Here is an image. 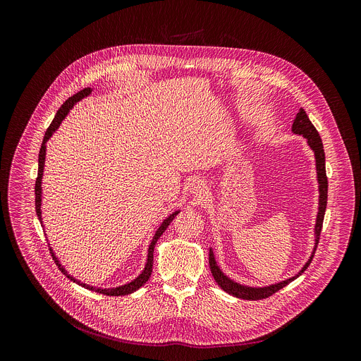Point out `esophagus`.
Segmentation results:
<instances>
[{
	"label": "esophagus",
	"mask_w": 361,
	"mask_h": 361,
	"mask_svg": "<svg viewBox=\"0 0 361 361\" xmlns=\"http://www.w3.org/2000/svg\"><path fill=\"white\" fill-rule=\"evenodd\" d=\"M205 190V184L202 180H192L190 184V191L194 194H202Z\"/></svg>",
	"instance_id": "34e87169"
}]
</instances>
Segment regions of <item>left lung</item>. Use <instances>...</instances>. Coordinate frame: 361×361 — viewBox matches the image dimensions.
I'll list each match as a JSON object with an SVG mask.
<instances>
[{
    "label": "left lung",
    "instance_id": "8db88e82",
    "mask_svg": "<svg viewBox=\"0 0 361 361\" xmlns=\"http://www.w3.org/2000/svg\"><path fill=\"white\" fill-rule=\"evenodd\" d=\"M291 131L294 134L302 135L307 140L308 147H310L314 152V159H316V171H317V183H319V212H317V219H316V224H314V247L312 251V255L308 257L307 263L302 266V269L294 274L293 277L283 280L280 283L276 284H270V286H264V287H250V286H244L240 284L234 280H231L228 276H226L221 269L219 267L216 257L213 250L210 248V255H209V263H210V269L213 273V277L216 280V283L228 294L237 297V298H243V300H262V298H267L271 294L277 293L279 290H281L283 287H286L288 283H291L293 280H295L297 277H300L305 269L310 266L317 244H319V238H320V233H322V227H323V220H324V213H326V205H327V188H329V183H327V177H326V157H324V149H323V142L322 138L316 130V127L312 124L310 118L307 117L305 111L302 109L298 110L295 120L293 123Z\"/></svg>",
    "mask_w": 361,
    "mask_h": 361
}]
</instances>
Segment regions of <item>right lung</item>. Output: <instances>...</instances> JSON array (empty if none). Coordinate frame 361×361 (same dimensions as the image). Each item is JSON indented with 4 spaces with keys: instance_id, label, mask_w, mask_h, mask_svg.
<instances>
[{
    "instance_id": "add662e5",
    "label": "right lung",
    "mask_w": 361,
    "mask_h": 361,
    "mask_svg": "<svg viewBox=\"0 0 361 361\" xmlns=\"http://www.w3.org/2000/svg\"><path fill=\"white\" fill-rule=\"evenodd\" d=\"M92 92V88L87 87L84 90H81L80 92L74 94L73 97H70L64 104L61 106V109L57 111L53 123L49 124L48 130L45 131V135H44V140H42V144H41V149H39V154H38V177H37V181H35V212H37V217L41 223V226L44 227V223H42V212H41V204H42V176H44V166H45V151H47V141L53 137V134L59 130V127L61 126V123L66 120V117L68 116V113L71 111V109L77 104L78 101L84 99L85 97H88L90 94ZM180 213V210L174 212L173 214H170L161 224L160 227L157 228L156 234L152 235V240L148 245V252H147V262H145V266L142 269V271L138 274V277H135L134 280H131L130 283L127 284H123V286H118V287H111V288H101V287H94V286H90V284H85L77 279H74L71 274H68V271L66 270V267L61 266L59 257L56 255L53 247H49V251L51 254H53V259L56 262V264L59 266V269L61 270V273H64L71 281L77 283L78 286L87 288V290H91V291H95V293H99V294H106V295H127V294H131L134 291H137L142 284L147 283V280L149 279L151 276V271H152V257H154V247H156V243L157 240L161 237V234L166 231V228L170 226V223L174 220V217Z\"/></svg>"
}]
</instances>
